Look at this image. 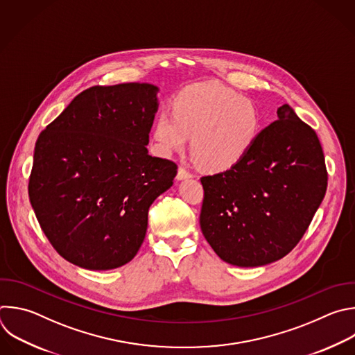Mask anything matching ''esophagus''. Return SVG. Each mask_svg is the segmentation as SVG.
<instances>
[{"label":"esophagus","mask_w":355,"mask_h":355,"mask_svg":"<svg viewBox=\"0 0 355 355\" xmlns=\"http://www.w3.org/2000/svg\"><path fill=\"white\" fill-rule=\"evenodd\" d=\"M191 177L192 175H191V173L187 168H184V167L178 168V173H177V178L178 180H187V178H191Z\"/></svg>","instance_id":"1"}]
</instances>
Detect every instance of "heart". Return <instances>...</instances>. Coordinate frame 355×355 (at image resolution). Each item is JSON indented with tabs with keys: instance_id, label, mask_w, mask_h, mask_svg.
Returning <instances> with one entry per match:
<instances>
[{
	"instance_id": "1",
	"label": "heart",
	"mask_w": 355,
	"mask_h": 355,
	"mask_svg": "<svg viewBox=\"0 0 355 355\" xmlns=\"http://www.w3.org/2000/svg\"><path fill=\"white\" fill-rule=\"evenodd\" d=\"M262 132L258 105L220 83L182 89L173 100V112L162 111L153 139L162 155L180 152L191 139V153L200 168L224 173L240 164Z\"/></svg>"
}]
</instances>
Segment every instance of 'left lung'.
<instances>
[{
    "mask_svg": "<svg viewBox=\"0 0 355 355\" xmlns=\"http://www.w3.org/2000/svg\"><path fill=\"white\" fill-rule=\"evenodd\" d=\"M277 115L240 164L200 178V230L213 251L235 266H263L290 254L326 193L316 132L288 104Z\"/></svg>",
    "mask_w": 355,
    "mask_h": 355,
    "instance_id": "left-lung-1",
    "label": "left lung"
}]
</instances>
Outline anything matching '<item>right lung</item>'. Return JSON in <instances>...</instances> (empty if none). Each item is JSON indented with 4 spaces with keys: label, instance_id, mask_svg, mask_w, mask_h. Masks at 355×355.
<instances>
[{
    "label": "right lung",
    "instance_id": "obj_1",
    "mask_svg": "<svg viewBox=\"0 0 355 355\" xmlns=\"http://www.w3.org/2000/svg\"><path fill=\"white\" fill-rule=\"evenodd\" d=\"M156 92L149 83L92 86L37 138L29 199L53 248L79 268L132 261L150 205L173 185L177 164L146 149Z\"/></svg>",
    "mask_w": 355,
    "mask_h": 355
}]
</instances>
